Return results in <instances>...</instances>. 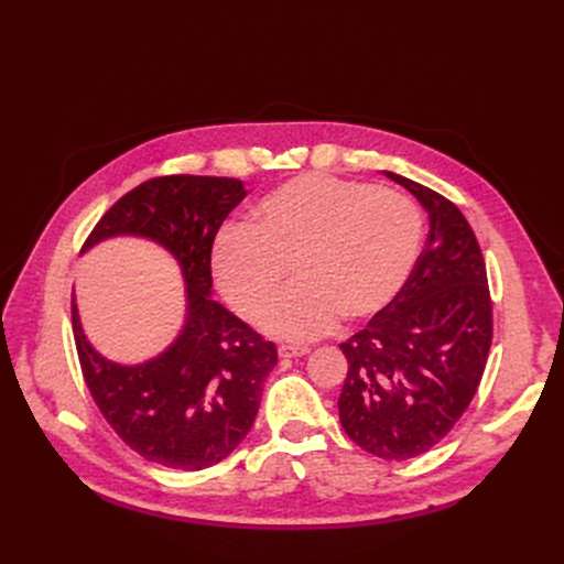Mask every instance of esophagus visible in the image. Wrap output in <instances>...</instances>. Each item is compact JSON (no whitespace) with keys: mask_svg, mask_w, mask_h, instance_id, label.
I'll return each instance as SVG.
<instances>
[{"mask_svg":"<svg viewBox=\"0 0 564 564\" xmlns=\"http://www.w3.org/2000/svg\"><path fill=\"white\" fill-rule=\"evenodd\" d=\"M308 351H311V347H306V345H281V347H279V357H283V359L306 357Z\"/></svg>","mask_w":564,"mask_h":564,"instance_id":"34e87169","label":"esophagus"}]
</instances>
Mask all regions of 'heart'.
I'll return each mask as SVG.
<instances>
[{
    "label": "heart",
    "instance_id": "heart-1",
    "mask_svg": "<svg viewBox=\"0 0 564 564\" xmlns=\"http://www.w3.org/2000/svg\"><path fill=\"white\" fill-rule=\"evenodd\" d=\"M423 217L409 196L332 175H300L267 192L247 226L221 230L210 256L219 292L256 317L278 293L285 265L299 285L258 324L281 338H315L343 315L361 322L409 281Z\"/></svg>",
    "mask_w": 564,
    "mask_h": 564
}]
</instances>
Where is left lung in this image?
Returning a JSON list of instances; mask_svg holds the SVG:
<instances>
[{
    "mask_svg": "<svg viewBox=\"0 0 564 564\" xmlns=\"http://www.w3.org/2000/svg\"><path fill=\"white\" fill-rule=\"evenodd\" d=\"M430 215L427 242L398 297L340 343V425L366 453L411 459L446 436L476 395L494 319L480 245L459 207L387 171Z\"/></svg>",
    "mask_w": 564,
    "mask_h": 564,
    "instance_id": "obj_1",
    "label": "left lung"
}]
</instances>
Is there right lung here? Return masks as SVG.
Masks as SVG:
<instances>
[{"label": "right lung", "instance_id": "right-lung-1", "mask_svg": "<svg viewBox=\"0 0 564 564\" xmlns=\"http://www.w3.org/2000/svg\"><path fill=\"white\" fill-rule=\"evenodd\" d=\"M247 196L235 177L160 175L118 198L82 247L141 235L173 253L187 283V324L158 359L118 366L88 345L73 300V334L105 421L143 459L200 470L226 459L253 427L276 347L210 297L219 226Z\"/></svg>", "mask_w": 564, "mask_h": 564}]
</instances>
